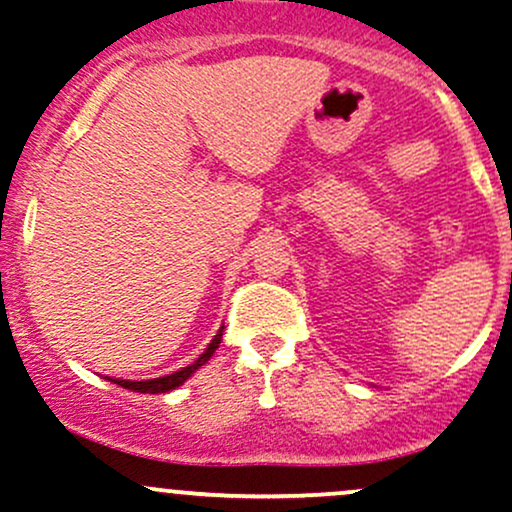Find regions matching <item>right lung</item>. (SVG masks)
<instances>
[{
    "mask_svg": "<svg viewBox=\"0 0 512 512\" xmlns=\"http://www.w3.org/2000/svg\"><path fill=\"white\" fill-rule=\"evenodd\" d=\"M223 341V328H220L218 333H215V338L211 343H208L206 351L201 353V358L196 360V363L186 365V368L176 370V373L171 375H164V378H154V380H139V383H134V380H112V383H117L120 387H125V390H132V392H149V395H157V392H169V390H176L179 385H184L188 378H191L193 373H196L201 365H206L208 360H211V355L215 353V348H218V343Z\"/></svg>",
    "mask_w": 512,
    "mask_h": 512,
    "instance_id": "obj_1",
    "label": "right lung"
}]
</instances>
